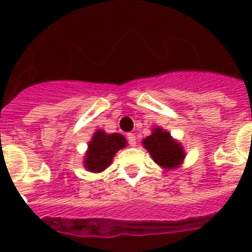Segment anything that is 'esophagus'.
Returning a JSON list of instances; mask_svg holds the SVG:
<instances>
[{"label":"esophagus","instance_id":"obj_1","mask_svg":"<svg viewBox=\"0 0 252 252\" xmlns=\"http://www.w3.org/2000/svg\"><path fill=\"white\" fill-rule=\"evenodd\" d=\"M126 138H128V142H129L130 146H136V136L133 133L126 134Z\"/></svg>","mask_w":252,"mask_h":252}]
</instances>
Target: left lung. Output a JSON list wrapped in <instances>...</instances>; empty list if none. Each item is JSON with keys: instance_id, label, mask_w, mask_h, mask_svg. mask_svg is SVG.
I'll list each match as a JSON object with an SVG mask.
<instances>
[{"instance_id": "obj_1", "label": "left lung", "mask_w": 252, "mask_h": 252, "mask_svg": "<svg viewBox=\"0 0 252 252\" xmlns=\"http://www.w3.org/2000/svg\"><path fill=\"white\" fill-rule=\"evenodd\" d=\"M142 145L149 152L154 162L166 170L178 167L186 157L179 142L174 140L167 130L158 126H154L152 134L142 140Z\"/></svg>"}]
</instances>
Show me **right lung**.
Instances as JSON below:
<instances>
[{
	"label": "right lung",
	"mask_w": 252,
	"mask_h": 252,
	"mask_svg": "<svg viewBox=\"0 0 252 252\" xmlns=\"http://www.w3.org/2000/svg\"><path fill=\"white\" fill-rule=\"evenodd\" d=\"M126 140L120 133L107 134L98 129L89 142L84 165L91 172H100L111 165L118 150L126 148Z\"/></svg>",
	"instance_id": "add662e5"
}]
</instances>
